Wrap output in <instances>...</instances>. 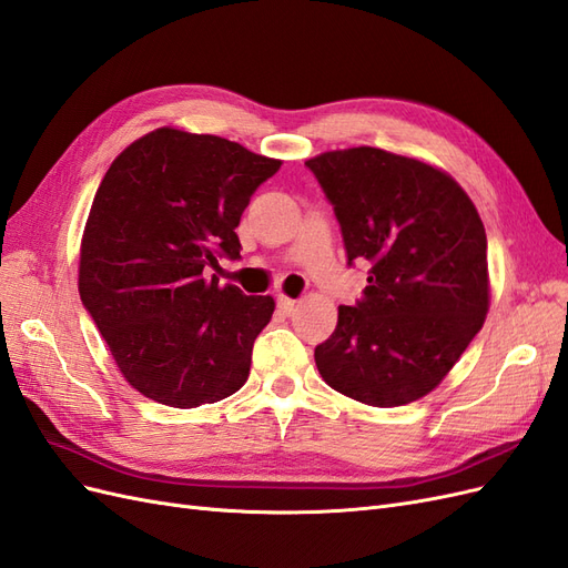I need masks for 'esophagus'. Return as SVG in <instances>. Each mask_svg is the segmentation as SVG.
I'll return each mask as SVG.
<instances>
[{
	"label": "esophagus",
	"mask_w": 568,
	"mask_h": 568,
	"mask_svg": "<svg viewBox=\"0 0 568 568\" xmlns=\"http://www.w3.org/2000/svg\"><path fill=\"white\" fill-rule=\"evenodd\" d=\"M296 305H298V301H294V298H288V296H277V307H280V313H284V315H291L296 311Z\"/></svg>",
	"instance_id": "1"
}]
</instances>
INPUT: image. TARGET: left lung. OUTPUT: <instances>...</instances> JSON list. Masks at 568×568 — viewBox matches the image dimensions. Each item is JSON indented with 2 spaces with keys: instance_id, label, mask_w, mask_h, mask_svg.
<instances>
[{
  "instance_id": "8db88e82",
  "label": "left lung",
  "mask_w": 568,
  "mask_h": 568,
  "mask_svg": "<svg viewBox=\"0 0 568 568\" xmlns=\"http://www.w3.org/2000/svg\"><path fill=\"white\" fill-rule=\"evenodd\" d=\"M334 205L348 265L369 263L363 298L338 305L315 348L322 379L374 407L434 390L484 326L488 239L471 199L438 168L357 146L305 161Z\"/></svg>"
}]
</instances>
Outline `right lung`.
Listing matches in <instances>:
<instances>
[{"label":"right lung","instance_id":"right-lung-1","mask_svg":"<svg viewBox=\"0 0 568 568\" xmlns=\"http://www.w3.org/2000/svg\"><path fill=\"white\" fill-rule=\"evenodd\" d=\"M282 161L215 134L159 128L106 170L80 246V298L132 388L199 407L248 379L272 296L203 277L239 261L236 227Z\"/></svg>","mask_w":568,"mask_h":568}]
</instances>
